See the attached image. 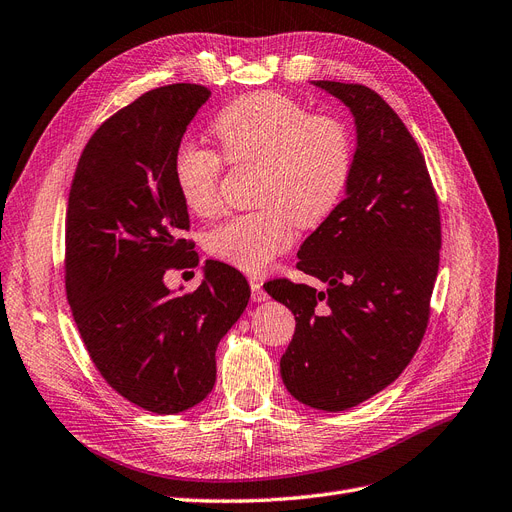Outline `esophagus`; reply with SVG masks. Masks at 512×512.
I'll return each mask as SVG.
<instances>
[{
    "instance_id": "obj_1",
    "label": "esophagus",
    "mask_w": 512,
    "mask_h": 512,
    "mask_svg": "<svg viewBox=\"0 0 512 512\" xmlns=\"http://www.w3.org/2000/svg\"><path fill=\"white\" fill-rule=\"evenodd\" d=\"M250 288H252V300L254 302H264L269 298V294L264 292V288H262L260 279H250Z\"/></svg>"
}]
</instances>
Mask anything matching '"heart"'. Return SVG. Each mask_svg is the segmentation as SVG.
Masks as SVG:
<instances>
[{
    "label": "heart",
    "instance_id": "heart-1",
    "mask_svg": "<svg viewBox=\"0 0 512 512\" xmlns=\"http://www.w3.org/2000/svg\"><path fill=\"white\" fill-rule=\"evenodd\" d=\"M212 136L231 166H258L254 212L229 218L208 235V252L243 273H260L290 248L294 227L330 216L353 174V138L334 115L311 113L277 92H252L224 107ZM218 153L182 145L174 155L176 191L187 210L210 218L220 210Z\"/></svg>",
    "mask_w": 512,
    "mask_h": 512
}]
</instances>
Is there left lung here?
<instances>
[{"label": "left lung", "instance_id": "left-lung-1", "mask_svg": "<svg viewBox=\"0 0 512 512\" xmlns=\"http://www.w3.org/2000/svg\"><path fill=\"white\" fill-rule=\"evenodd\" d=\"M342 100L357 128L346 197L304 239L296 267L327 283H264L296 317L281 357L290 395L342 412L399 378L422 342L439 271V201L414 136L361 84L313 81Z\"/></svg>", "mask_w": 512, "mask_h": 512}]
</instances>
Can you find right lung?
Segmentation results:
<instances>
[{
	"label": "right lung",
	"instance_id": "obj_1",
	"mask_svg": "<svg viewBox=\"0 0 512 512\" xmlns=\"http://www.w3.org/2000/svg\"><path fill=\"white\" fill-rule=\"evenodd\" d=\"M212 92L172 84L102 124L79 157L65 229L67 298L100 376L142 410L178 414L216 382V346L250 300L245 277L206 260L191 294L163 283L197 267L174 155ZM182 290V288H180Z\"/></svg>",
	"mask_w": 512,
	"mask_h": 512
}]
</instances>
